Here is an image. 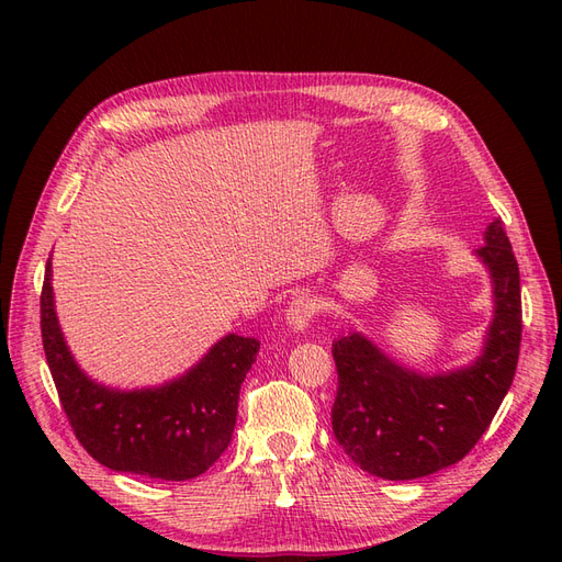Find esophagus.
<instances>
[{"label":"esophagus","instance_id":"1","mask_svg":"<svg viewBox=\"0 0 562 562\" xmlns=\"http://www.w3.org/2000/svg\"><path fill=\"white\" fill-rule=\"evenodd\" d=\"M318 312V302L310 295H297L291 300V304H288L285 310V321L288 326H291L293 330L302 333L304 328H310V323L314 321Z\"/></svg>","mask_w":562,"mask_h":562}]
</instances>
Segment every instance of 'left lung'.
<instances>
[{
    "mask_svg": "<svg viewBox=\"0 0 562 562\" xmlns=\"http://www.w3.org/2000/svg\"><path fill=\"white\" fill-rule=\"evenodd\" d=\"M492 277L495 318L483 353L443 375H422L361 333L335 339L337 396L333 431L363 471L386 481H413L467 457L479 443L514 382L520 333V274L499 217L475 250Z\"/></svg>",
    "mask_w": 562,
    "mask_h": 562,
    "instance_id": "obj_1",
    "label": "left lung"
}]
</instances>
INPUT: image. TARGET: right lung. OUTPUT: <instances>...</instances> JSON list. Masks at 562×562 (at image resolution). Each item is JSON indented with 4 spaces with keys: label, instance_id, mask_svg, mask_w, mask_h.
<instances>
[{
    "label": "right lung",
    "instance_id": "obj_1",
    "mask_svg": "<svg viewBox=\"0 0 562 562\" xmlns=\"http://www.w3.org/2000/svg\"><path fill=\"white\" fill-rule=\"evenodd\" d=\"M42 342L70 427L95 462L161 481H190L217 462L232 440L239 391L260 342L227 335L157 389L119 391L83 375L58 326L50 262L42 285Z\"/></svg>",
    "mask_w": 562,
    "mask_h": 562
}]
</instances>
